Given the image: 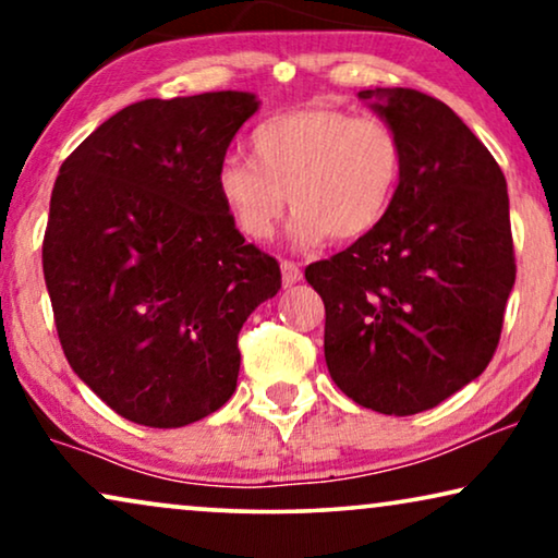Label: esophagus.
Masks as SVG:
<instances>
[{"instance_id":"34e87169","label":"esophagus","mask_w":558,"mask_h":558,"mask_svg":"<svg viewBox=\"0 0 558 558\" xmlns=\"http://www.w3.org/2000/svg\"><path fill=\"white\" fill-rule=\"evenodd\" d=\"M302 279V269L294 262H281V281L284 287H294Z\"/></svg>"}]
</instances>
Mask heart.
Masks as SVG:
<instances>
[{
	"label": "heart",
	"instance_id": "obj_1",
	"mask_svg": "<svg viewBox=\"0 0 558 558\" xmlns=\"http://www.w3.org/2000/svg\"><path fill=\"white\" fill-rule=\"evenodd\" d=\"M248 157H226L216 193L235 231L254 243L274 239L287 197L289 235L312 248L330 235L350 243L376 231L403 172V144L378 117L335 106H302L264 119L248 136Z\"/></svg>",
	"mask_w": 558,
	"mask_h": 558
}]
</instances>
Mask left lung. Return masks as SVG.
Listing matches in <instances>:
<instances>
[{
    "mask_svg": "<svg viewBox=\"0 0 558 558\" xmlns=\"http://www.w3.org/2000/svg\"><path fill=\"white\" fill-rule=\"evenodd\" d=\"M401 136L403 172L376 231L304 277L325 302V361L378 414L434 409L498 348L515 281L508 187L447 104L414 88L357 94Z\"/></svg>",
    "mask_w": 558,
    "mask_h": 558,
    "instance_id": "obj_1",
    "label": "left lung"
}]
</instances>
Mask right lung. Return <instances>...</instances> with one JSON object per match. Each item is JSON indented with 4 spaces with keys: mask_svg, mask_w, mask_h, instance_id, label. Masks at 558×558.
<instances>
[{
    "mask_svg": "<svg viewBox=\"0 0 558 558\" xmlns=\"http://www.w3.org/2000/svg\"><path fill=\"white\" fill-rule=\"evenodd\" d=\"M258 98L132 104L78 144L52 187L43 271L60 345L119 416L174 429L231 399L239 332L281 289L235 231L216 170Z\"/></svg>",
    "mask_w": 558,
    "mask_h": 558,
    "instance_id": "1",
    "label": "right lung"
}]
</instances>
